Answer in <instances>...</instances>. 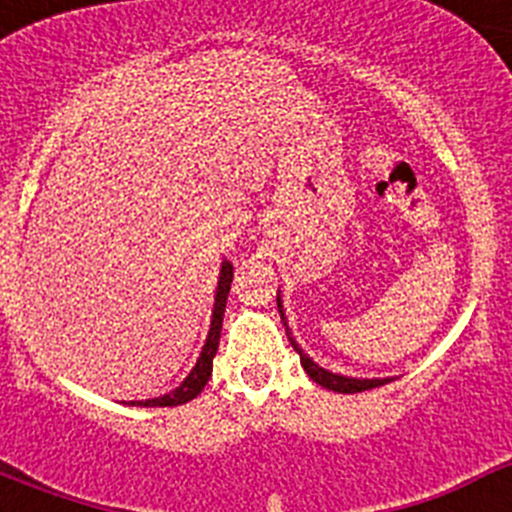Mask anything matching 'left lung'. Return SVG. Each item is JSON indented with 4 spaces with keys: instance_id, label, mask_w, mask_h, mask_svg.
I'll return each instance as SVG.
<instances>
[{
    "instance_id": "1",
    "label": "left lung",
    "mask_w": 512,
    "mask_h": 512,
    "mask_svg": "<svg viewBox=\"0 0 512 512\" xmlns=\"http://www.w3.org/2000/svg\"><path fill=\"white\" fill-rule=\"evenodd\" d=\"M277 307H279V315H282L284 325H287V318H284L282 300H279V295H277ZM287 336H289V328H287ZM289 343H292V348H295L297 354H300L302 369L307 372V377H310L312 382H318L320 387H325V390L343 392V395H354V392L372 390V387H382V384L390 382V379H356V377H341V374H333V372H328V369H323L320 364H315V361H312L310 356H307L305 351L297 346V341L292 336H289Z\"/></svg>"
}]
</instances>
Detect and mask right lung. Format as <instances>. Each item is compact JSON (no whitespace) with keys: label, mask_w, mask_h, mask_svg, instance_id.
<instances>
[{"label":"right lung","mask_w":512,"mask_h":512,"mask_svg":"<svg viewBox=\"0 0 512 512\" xmlns=\"http://www.w3.org/2000/svg\"><path fill=\"white\" fill-rule=\"evenodd\" d=\"M230 282H233V264L223 261L220 266V279H217V292H215V307H212V320H210V333H207V341L202 346V354L194 364L192 372L187 374L179 387L169 395L153 397V400H138L130 402V405H140V408H174V405H184V402L194 400L205 390L207 379L212 374V359L217 354V343H220V330H223V315H225V302H228Z\"/></svg>","instance_id":"right-lung-1"}]
</instances>
